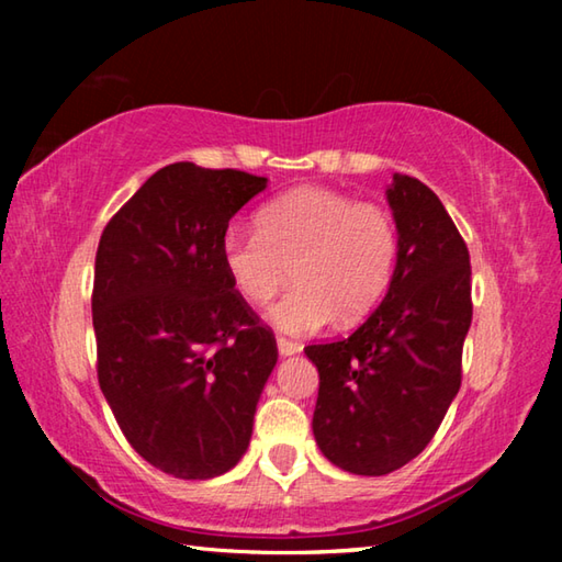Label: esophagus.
<instances>
[{"instance_id":"34e87169","label":"esophagus","mask_w":562,"mask_h":562,"mask_svg":"<svg viewBox=\"0 0 562 562\" xmlns=\"http://www.w3.org/2000/svg\"><path fill=\"white\" fill-rule=\"evenodd\" d=\"M302 347L297 345V341H292V339H288V337H278V351L282 357H292V355H297Z\"/></svg>"}]
</instances>
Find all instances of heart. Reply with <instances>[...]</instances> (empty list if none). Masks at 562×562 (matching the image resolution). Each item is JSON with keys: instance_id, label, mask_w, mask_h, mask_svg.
I'll use <instances>...</instances> for the list:
<instances>
[{"instance_id": "b5f03b06", "label": "heart", "mask_w": 562, "mask_h": 562, "mask_svg": "<svg viewBox=\"0 0 562 562\" xmlns=\"http://www.w3.org/2000/svg\"><path fill=\"white\" fill-rule=\"evenodd\" d=\"M255 225L258 233L223 235V268L250 304H268L292 270L294 288L270 310L272 325L290 335H310L337 315L364 317L392 282L398 233L382 205L304 186L262 205Z\"/></svg>"}]
</instances>
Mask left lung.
Masks as SVG:
<instances>
[{
  "label": "left lung",
  "instance_id": "left-lung-1",
  "mask_svg": "<svg viewBox=\"0 0 562 562\" xmlns=\"http://www.w3.org/2000/svg\"><path fill=\"white\" fill-rule=\"evenodd\" d=\"M386 201L398 231L386 297L347 339L304 347L319 372L315 441L357 475L402 469L434 439L459 394L473 315L469 247L439 195L394 173Z\"/></svg>",
  "mask_w": 562,
  "mask_h": 562
}]
</instances>
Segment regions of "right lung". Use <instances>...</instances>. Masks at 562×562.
I'll return each instance as SVG.
<instances>
[{
    "mask_svg": "<svg viewBox=\"0 0 562 562\" xmlns=\"http://www.w3.org/2000/svg\"><path fill=\"white\" fill-rule=\"evenodd\" d=\"M268 188L245 170L170 164L103 227L93 272L99 384L138 456L186 481L243 459L278 364L270 327L221 260L231 217Z\"/></svg>",
    "mask_w": 562,
    "mask_h": 562,
    "instance_id": "obj_1",
    "label": "right lung"
}]
</instances>
